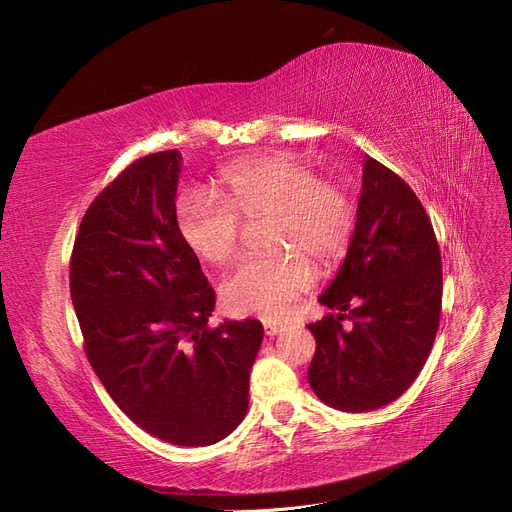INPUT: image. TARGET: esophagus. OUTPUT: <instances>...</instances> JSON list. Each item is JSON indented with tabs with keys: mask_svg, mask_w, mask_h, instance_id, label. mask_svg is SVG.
<instances>
[{
	"mask_svg": "<svg viewBox=\"0 0 512 512\" xmlns=\"http://www.w3.org/2000/svg\"><path fill=\"white\" fill-rule=\"evenodd\" d=\"M264 330H266L268 337H276V334H281L285 328H283L281 324H274V321H266V324H264Z\"/></svg>",
	"mask_w": 512,
	"mask_h": 512,
	"instance_id": "34e87169",
	"label": "esophagus"
}]
</instances>
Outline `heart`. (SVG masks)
<instances>
[{"mask_svg": "<svg viewBox=\"0 0 512 512\" xmlns=\"http://www.w3.org/2000/svg\"><path fill=\"white\" fill-rule=\"evenodd\" d=\"M216 191H188L178 199L175 221L188 248L212 266L238 255L242 221L268 216L264 246L270 253L242 261L223 287L233 315L281 319L291 302L315 281V268L339 261L356 229V203L337 182L319 180L300 158L272 152L227 167Z\"/></svg>", "mask_w": 512, "mask_h": 512, "instance_id": "heart-1", "label": "heart"}]
</instances>
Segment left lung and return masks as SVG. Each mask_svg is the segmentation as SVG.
Here are the masks:
<instances>
[{"instance_id":"1","label":"left lung","mask_w":512,"mask_h":512,"mask_svg":"<svg viewBox=\"0 0 512 512\" xmlns=\"http://www.w3.org/2000/svg\"><path fill=\"white\" fill-rule=\"evenodd\" d=\"M319 302L339 313L309 324L317 347L306 377L317 397L352 414L399 399L440 326L442 255L416 193L371 156L354 238ZM343 318L352 329L342 328Z\"/></svg>"}]
</instances>
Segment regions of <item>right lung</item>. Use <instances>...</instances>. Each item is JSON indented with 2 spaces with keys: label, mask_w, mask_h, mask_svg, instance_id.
I'll use <instances>...</instances> for the list:
<instances>
[{
  "label": "right lung",
  "mask_w": 512,
  "mask_h": 512,
  "mask_svg": "<svg viewBox=\"0 0 512 512\" xmlns=\"http://www.w3.org/2000/svg\"><path fill=\"white\" fill-rule=\"evenodd\" d=\"M178 150L128 165L87 208L70 257L85 356L120 410L175 446L221 442L246 416L257 319L208 328L214 289L175 221Z\"/></svg>",
  "instance_id": "add662e5"
}]
</instances>
